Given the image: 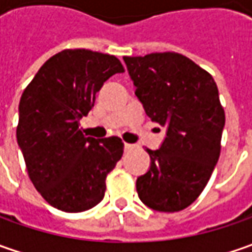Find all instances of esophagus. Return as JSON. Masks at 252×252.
<instances>
[{
	"label": "esophagus",
	"instance_id": "obj_1",
	"mask_svg": "<svg viewBox=\"0 0 252 252\" xmlns=\"http://www.w3.org/2000/svg\"><path fill=\"white\" fill-rule=\"evenodd\" d=\"M134 149L133 144H129V143H125V151H131Z\"/></svg>",
	"mask_w": 252,
	"mask_h": 252
}]
</instances>
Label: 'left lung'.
<instances>
[{
    "label": "left lung",
    "instance_id": "obj_1",
    "mask_svg": "<svg viewBox=\"0 0 252 252\" xmlns=\"http://www.w3.org/2000/svg\"><path fill=\"white\" fill-rule=\"evenodd\" d=\"M136 96L153 122L167 127L150 168L137 178L140 200L157 212H179L205 189L220 156L224 111L213 77L174 52L123 57Z\"/></svg>",
    "mask_w": 252,
    "mask_h": 252
}]
</instances>
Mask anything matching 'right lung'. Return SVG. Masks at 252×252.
<instances>
[{
	"label": "right lung",
	"instance_id": "right-lung-1",
	"mask_svg": "<svg viewBox=\"0 0 252 252\" xmlns=\"http://www.w3.org/2000/svg\"><path fill=\"white\" fill-rule=\"evenodd\" d=\"M123 71L115 56L67 49L50 57L25 88L16 140L32 184L53 208L78 213L103 199L123 143L116 136H84L80 121L103 83Z\"/></svg>",
	"mask_w": 252,
	"mask_h": 252
}]
</instances>
